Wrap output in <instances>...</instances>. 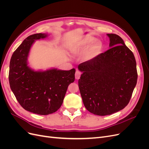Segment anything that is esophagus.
Returning a JSON list of instances; mask_svg holds the SVG:
<instances>
[{"label":"esophagus","instance_id":"esophagus-1","mask_svg":"<svg viewBox=\"0 0 149 149\" xmlns=\"http://www.w3.org/2000/svg\"><path fill=\"white\" fill-rule=\"evenodd\" d=\"M81 72L78 70H77L76 71V73H75V78L76 79H79L80 76H81Z\"/></svg>","mask_w":149,"mask_h":149}]
</instances>
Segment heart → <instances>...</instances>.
Masks as SVG:
<instances>
[{
	"instance_id": "1",
	"label": "heart",
	"mask_w": 149,
	"mask_h": 149,
	"mask_svg": "<svg viewBox=\"0 0 149 149\" xmlns=\"http://www.w3.org/2000/svg\"><path fill=\"white\" fill-rule=\"evenodd\" d=\"M96 39L92 36L86 35L74 39L70 45V50L73 53H82L87 51L86 59L89 60L100 53L102 48V43L96 41Z\"/></svg>"
}]
</instances>
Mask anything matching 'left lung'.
Masks as SVG:
<instances>
[{
  "instance_id": "8db88e82",
  "label": "left lung",
  "mask_w": 149,
  "mask_h": 149,
  "mask_svg": "<svg viewBox=\"0 0 149 149\" xmlns=\"http://www.w3.org/2000/svg\"><path fill=\"white\" fill-rule=\"evenodd\" d=\"M110 48L78 65L79 91L86 109L110 115L128 104L137 80L133 53L119 35L110 33Z\"/></svg>"
}]
</instances>
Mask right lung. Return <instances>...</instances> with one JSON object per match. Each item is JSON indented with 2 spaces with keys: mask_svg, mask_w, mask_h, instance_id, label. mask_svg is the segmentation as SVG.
Returning a JSON list of instances; mask_svg holds the SVG:
<instances>
[{
  "mask_svg": "<svg viewBox=\"0 0 149 149\" xmlns=\"http://www.w3.org/2000/svg\"><path fill=\"white\" fill-rule=\"evenodd\" d=\"M45 33L29 36L11 57L8 79L10 89L21 106L40 115L52 114L60 109L68 87L74 81L75 69L56 68L34 71L28 66V56L35 40L47 37Z\"/></svg>",
  "mask_w": 149,
  "mask_h": 149,
  "instance_id": "right-lung-1",
  "label": "right lung"
}]
</instances>
